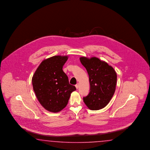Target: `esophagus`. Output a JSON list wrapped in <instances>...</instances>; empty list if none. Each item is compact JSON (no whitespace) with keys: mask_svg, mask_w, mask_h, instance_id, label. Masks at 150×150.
<instances>
[{"mask_svg":"<svg viewBox=\"0 0 150 150\" xmlns=\"http://www.w3.org/2000/svg\"><path fill=\"white\" fill-rule=\"evenodd\" d=\"M75 87H76V89H78V88H79V83H77V84L75 85Z\"/></svg>","mask_w":150,"mask_h":150,"instance_id":"34e87169","label":"esophagus"}]
</instances>
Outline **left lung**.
<instances>
[{"mask_svg": "<svg viewBox=\"0 0 150 150\" xmlns=\"http://www.w3.org/2000/svg\"><path fill=\"white\" fill-rule=\"evenodd\" d=\"M89 76L90 90L83 98L89 109L99 110L108 104L115 91L117 76L116 72L106 62L96 57L90 59L80 58Z\"/></svg>", "mask_w": 150, "mask_h": 150, "instance_id": "obj_1", "label": "left lung"}]
</instances>
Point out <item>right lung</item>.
I'll return each instance as SVG.
<instances>
[{
    "label": "right lung",
    "mask_w": 150,
    "mask_h": 150,
    "mask_svg": "<svg viewBox=\"0 0 150 150\" xmlns=\"http://www.w3.org/2000/svg\"><path fill=\"white\" fill-rule=\"evenodd\" d=\"M67 56L55 55L44 60L32 79L33 91L41 105L46 110L57 113L68 104L76 87L69 83L63 70Z\"/></svg>",
    "instance_id": "add662e5"
}]
</instances>
